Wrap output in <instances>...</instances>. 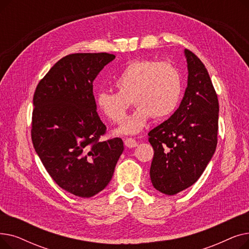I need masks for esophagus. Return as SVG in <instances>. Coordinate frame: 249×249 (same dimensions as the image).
<instances>
[{
  "mask_svg": "<svg viewBox=\"0 0 249 249\" xmlns=\"http://www.w3.org/2000/svg\"><path fill=\"white\" fill-rule=\"evenodd\" d=\"M124 144H125V146H127L129 148H133V147H136L138 145V143L133 138H126L124 140Z\"/></svg>",
  "mask_w": 249,
  "mask_h": 249,
  "instance_id": "obj_1",
  "label": "esophagus"
}]
</instances>
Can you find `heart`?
I'll list each match as a JSON object with an SVG mask.
<instances>
[{
	"label": "heart",
	"mask_w": 249,
	"mask_h": 249,
	"mask_svg": "<svg viewBox=\"0 0 249 249\" xmlns=\"http://www.w3.org/2000/svg\"><path fill=\"white\" fill-rule=\"evenodd\" d=\"M114 86L117 93L102 90L96 96L100 112L114 123L125 117L131 101L136 106L117 129V133L133 135L144 129L151 117L155 119L171 115L181 97V78L172 63L152 59L128 62Z\"/></svg>",
	"instance_id": "obj_1"
}]
</instances>
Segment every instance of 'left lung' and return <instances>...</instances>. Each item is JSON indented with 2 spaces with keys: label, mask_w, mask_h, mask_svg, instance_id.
<instances>
[{
  "label": "left lung",
  "mask_w": 249,
  "mask_h": 249,
  "mask_svg": "<svg viewBox=\"0 0 249 249\" xmlns=\"http://www.w3.org/2000/svg\"><path fill=\"white\" fill-rule=\"evenodd\" d=\"M188 86L179 107L148 133L154 155L150 166L153 187L173 196L194 185L217 146L219 103L207 69L185 49Z\"/></svg>",
  "instance_id": "8db88e82"
}]
</instances>
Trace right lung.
Segmentation results:
<instances>
[{"instance_id":"1","label":"right lung","mask_w":249,"mask_h":249,"mask_svg":"<svg viewBox=\"0 0 249 249\" xmlns=\"http://www.w3.org/2000/svg\"><path fill=\"white\" fill-rule=\"evenodd\" d=\"M114 54L74 53L58 60L33 97V146L49 176L74 196L89 198L108 186L124 150L121 138L100 141L93 83Z\"/></svg>"}]
</instances>
